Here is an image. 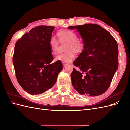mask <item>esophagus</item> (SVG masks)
Segmentation results:
<instances>
[{"label": "esophagus", "mask_w": 130, "mask_h": 130, "mask_svg": "<svg viewBox=\"0 0 130 130\" xmlns=\"http://www.w3.org/2000/svg\"><path fill=\"white\" fill-rule=\"evenodd\" d=\"M67 63H65V62H63V66L64 67H65V66H66V65H67Z\"/></svg>", "instance_id": "obj_1"}]
</instances>
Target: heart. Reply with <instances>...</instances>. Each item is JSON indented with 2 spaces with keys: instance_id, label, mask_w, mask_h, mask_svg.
<instances>
[{
  "instance_id": "b5f03b06",
  "label": "heart",
  "mask_w": 130,
  "mask_h": 130,
  "mask_svg": "<svg viewBox=\"0 0 130 130\" xmlns=\"http://www.w3.org/2000/svg\"><path fill=\"white\" fill-rule=\"evenodd\" d=\"M58 41L52 37L49 41V45L53 53H56L57 49L61 44H65L64 49L66 52L58 55L55 57V61L68 63L72 61L75 57V53L80 54L85 48V43L83 40L78 38V35L75 31L69 29H62L57 32Z\"/></svg>"
}]
</instances>
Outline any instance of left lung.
Returning a JSON list of instances; mask_svg holds the SVG:
<instances>
[{
  "mask_svg": "<svg viewBox=\"0 0 130 130\" xmlns=\"http://www.w3.org/2000/svg\"><path fill=\"white\" fill-rule=\"evenodd\" d=\"M68 29H76L85 43L84 51L73 62L81 70L73 68L70 75L73 87L86 97L101 95L109 88L118 67L117 42L108 31L97 24L70 26Z\"/></svg>",
  "mask_w": 130,
  "mask_h": 130,
  "instance_id": "1",
  "label": "left lung"
}]
</instances>
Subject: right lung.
I'll return each instance as SVG.
<instances>
[{
	"label": "right lung",
	"mask_w": 130,
	"mask_h": 130,
	"mask_svg": "<svg viewBox=\"0 0 130 130\" xmlns=\"http://www.w3.org/2000/svg\"><path fill=\"white\" fill-rule=\"evenodd\" d=\"M54 26L40 25L23 35L17 41L13 63L17 81L25 91L40 94L56 83L63 69L61 61L54 60L49 45Z\"/></svg>",
	"instance_id": "1"
}]
</instances>
